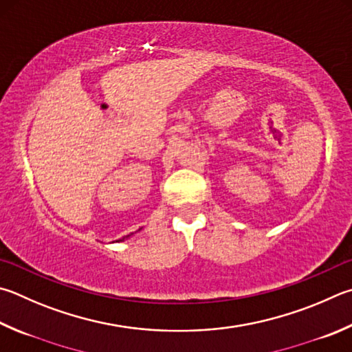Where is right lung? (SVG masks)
Segmentation results:
<instances>
[{
	"label": "right lung",
	"instance_id": "obj_1",
	"mask_svg": "<svg viewBox=\"0 0 352 352\" xmlns=\"http://www.w3.org/2000/svg\"><path fill=\"white\" fill-rule=\"evenodd\" d=\"M127 237H129V235H126V237H123L121 240H117V241H123V240H124V239H127Z\"/></svg>",
	"mask_w": 352,
	"mask_h": 352
}]
</instances>
